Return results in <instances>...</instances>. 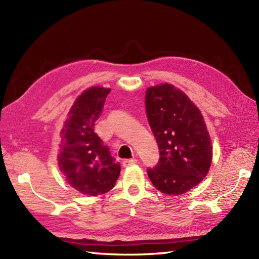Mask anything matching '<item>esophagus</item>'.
Listing matches in <instances>:
<instances>
[{"mask_svg":"<svg viewBox=\"0 0 259 259\" xmlns=\"http://www.w3.org/2000/svg\"><path fill=\"white\" fill-rule=\"evenodd\" d=\"M137 163V159H125V160L122 161L123 167H130L134 166V164Z\"/></svg>","mask_w":259,"mask_h":259,"instance_id":"esophagus-1","label":"esophagus"}]
</instances>
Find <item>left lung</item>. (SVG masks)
I'll use <instances>...</instances> for the list:
<instances>
[{"instance_id": "left-lung-1", "label": "left lung", "mask_w": 259, "mask_h": 259, "mask_svg": "<svg viewBox=\"0 0 259 259\" xmlns=\"http://www.w3.org/2000/svg\"><path fill=\"white\" fill-rule=\"evenodd\" d=\"M146 111L160 158L148 169L152 185L166 195H183L206 177L212 147L195 103L172 84L148 88Z\"/></svg>"}]
</instances>
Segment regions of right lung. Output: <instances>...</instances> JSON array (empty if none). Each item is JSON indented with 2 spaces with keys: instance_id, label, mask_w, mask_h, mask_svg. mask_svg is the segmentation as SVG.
I'll return each mask as SVG.
<instances>
[{
  "instance_id": "right-lung-1",
  "label": "right lung",
  "mask_w": 259,
  "mask_h": 259,
  "mask_svg": "<svg viewBox=\"0 0 259 259\" xmlns=\"http://www.w3.org/2000/svg\"><path fill=\"white\" fill-rule=\"evenodd\" d=\"M111 89L92 87L76 98L61 130L58 163L68 184L81 194L103 195L120 175V163L95 133L107 96Z\"/></svg>"
}]
</instances>
